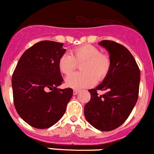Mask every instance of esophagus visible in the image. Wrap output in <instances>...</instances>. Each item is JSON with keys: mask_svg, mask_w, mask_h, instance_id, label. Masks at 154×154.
<instances>
[{"mask_svg": "<svg viewBox=\"0 0 154 154\" xmlns=\"http://www.w3.org/2000/svg\"><path fill=\"white\" fill-rule=\"evenodd\" d=\"M79 90H76V89H75V90H74V91H73V94H74V95L78 94V93H79Z\"/></svg>", "mask_w": 154, "mask_h": 154, "instance_id": "obj_1", "label": "esophagus"}]
</instances>
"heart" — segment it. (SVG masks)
Here are the masks:
<instances>
[{
    "instance_id": "heart-1",
    "label": "heart",
    "mask_w": 154,
    "mask_h": 154,
    "mask_svg": "<svg viewBox=\"0 0 154 154\" xmlns=\"http://www.w3.org/2000/svg\"><path fill=\"white\" fill-rule=\"evenodd\" d=\"M82 63V72L73 73L66 79V85L75 89H82L95 84L96 81L103 80L109 73L111 60L106 54L100 53L96 47L84 45L75 48L72 54H63L58 61V67L63 74L69 75Z\"/></svg>"
}]
</instances>
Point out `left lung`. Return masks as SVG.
<instances>
[{"label": "left lung", "mask_w": 154, "mask_h": 154, "mask_svg": "<svg viewBox=\"0 0 154 154\" xmlns=\"http://www.w3.org/2000/svg\"><path fill=\"white\" fill-rule=\"evenodd\" d=\"M99 45L109 52L110 70L102 83L88 91L91 100L85 106L84 113L92 126L109 131L123 124L135 106L140 73L134 57L123 45L108 40ZM98 90L107 92L98 95Z\"/></svg>", "instance_id": "left-lung-1"}]
</instances>
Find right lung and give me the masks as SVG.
Returning a JSON list of instances; mask_svg holds the SVG:
<instances>
[{
  "instance_id": "1",
  "label": "right lung",
  "mask_w": 154,
  "mask_h": 154,
  "mask_svg": "<svg viewBox=\"0 0 154 154\" xmlns=\"http://www.w3.org/2000/svg\"><path fill=\"white\" fill-rule=\"evenodd\" d=\"M63 43L42 41L26 50L12 76L14 103L26 123L48 128L64 115L72 96V88L60 89L63 79L58 61L66 50Z\"/></svg>"
}]
</instances>
